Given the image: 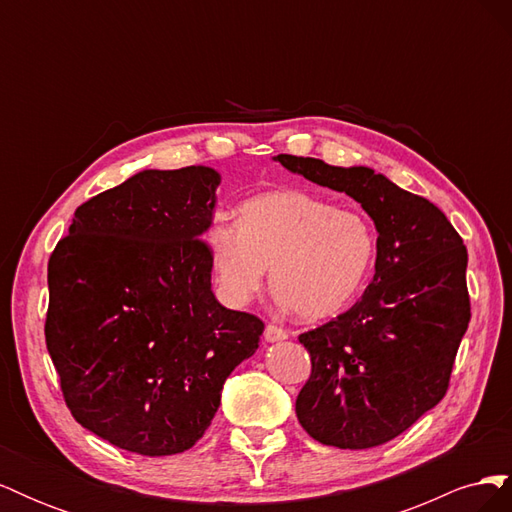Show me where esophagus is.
Returning a JSON list of instances; mask_svg holds the SVG:
<instances>
[{
	"label": "esophagus",
	"mask_w": 512,
	"mask_h": 512,
	"mask_svg": "<svg viewBox=\"0 0 512 512\" xmlns=\"http://www.w3.org/2000/svg\"><path fill=\"white\" fill-rule=\"evenodd\" d=\"M286 337H288L286 329L277 327V324H267V329H265V339H267V342H284Z\"/></svg>",
	"instance_id": "1"
}]
</instances>
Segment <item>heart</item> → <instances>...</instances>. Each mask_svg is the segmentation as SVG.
<instances>
[{"label": "heart", "instance_id": "b5f03b06", "mask_svg": "<svg viewBox=\"0 0 512 512\" xmlns=\"http://www.w3.org/2000/svg\"><path fill=\"white\" fill-rule=\"evenodd\" d=\"M207 254L218 297L250 303L265 284L303 320L346 307L376 258V228L359 209L335 207L307 190H269L243 200L235 226L207 230Z\"/></svg>", "mask_w": 512, "mask_h": 512}]
</instances>
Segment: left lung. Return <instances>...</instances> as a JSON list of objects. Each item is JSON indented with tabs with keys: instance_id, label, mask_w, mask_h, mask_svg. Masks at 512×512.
<instances>
[{
	"instance_id": "1",
	"label": "left lung",
	"mask_w": 512,
	"mask_h": 512,
	"mask_svg": "<svg viewBox=\"0 0 512 512\" xmlns=\"http://www.w3.org/2000/svg\"><path fill=\"white\" fill-rule=\"evenodd\" d=\"M284 168L346 192L378 230L374 280L348 312L299 335L312 374L297 418L314 440L371 448L397 438L446 395L470 322L468 250L446 215L367 166L280 153Z\"/></svg>"
}]
</instances>
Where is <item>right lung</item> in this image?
<instances>
[{
	"label": "right lung",
	"mask_w": 512,
	"mask_h": 512,
	"mask_svg": "<svg viewBox=\"0 0 512 512\" xmlns=\"http://www.w3.org/2000/svg\"><path fill=\"white\" fill-rule=\"evenodd\" d=\"M220 175L143 170L74 211L49 258L46 348L76 423L123 451L192 448L265 322L218 303L207 243Z\"/></svg>",
	"instance_id": "right-lung-1"
}]
</instances>
